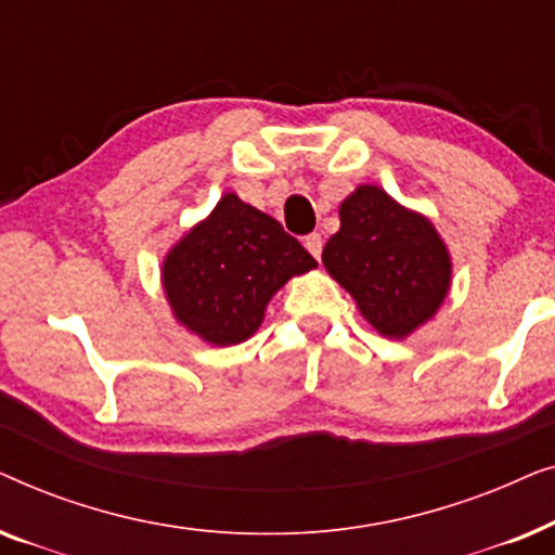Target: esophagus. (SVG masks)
Returning a JSON list of instances; mask_svg holds the SVG:
<instances>
[{"label":"esophagus","instance_id":"1","mask_svg":"<svg viewBox=\"0 0 555 555\" xmlns=\"http://www.w3.org/2000/svg\"><path fill=\"white\" fill-rule=\"evenodd\" d=\"M306 247H308V253L315 257V260H321V253H323V237H321V234H308Z\"/></svg>","mask_w":555,"mask_h":555}]
</instances>
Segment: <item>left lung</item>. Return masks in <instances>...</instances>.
<instances>
[{"label":"left lung","instance_id":"1","mask_svg":"<svg viewBox=\"0 0 555 555\" xmlns=\"http://www.w3.org/2000/svg\"><path fill=\"white\" fill-rule=\"evenodd\" d=\"M340 230L325 242L323 264L351 293L361 315L386 338H406L447 298L452 262L427 217L361 184L338 209Z\"/></svg>","mask_w":555,"mask_h":555}]
</instances>
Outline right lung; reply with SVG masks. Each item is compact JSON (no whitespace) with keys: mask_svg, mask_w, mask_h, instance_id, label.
<instances>
[{"mask_svg":"<svg viewBox=\"0 0 555 555\" xmlns=\"http://www.w3.org/2000/svg\"><path fill=\"white\" fill-rule=\"evenodd\" d=\"M315 264L278 219L224 194L171 247L162 280L181 325L211 346H234L260 328L272 295Z\"/></svg>","mask_w":555,"mask_h":555,"instance_id":"obj_1","label":"right lung"}]
</instances>
